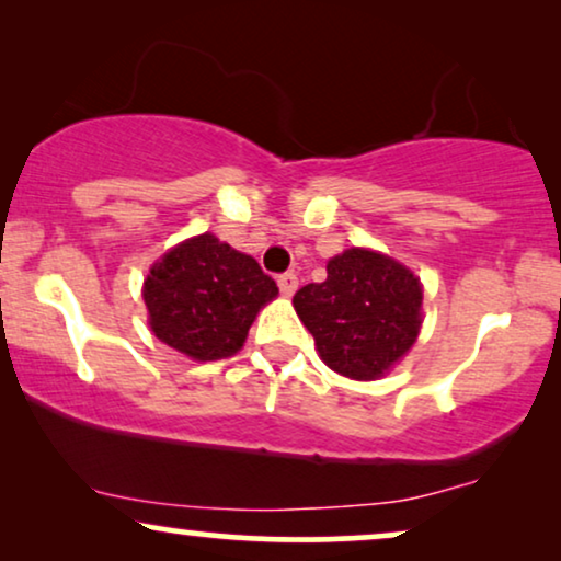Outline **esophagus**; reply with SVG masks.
<instances>
[{
    "mask_svg": "<svg viewBox=\"0 0 561 561\" xmlns=\"http://www.w3.org/2000/svg\"><path fill=\"white\" fill-rule=\"evenodd\" d=\"M276 285H279L282 295H285V297H293V295L297 293V287H300V279H297V274L287 272V274H282L279 279H276Z\"/></svg>",
    "mask_w": 561,
    "mask_h": 561,
    "instance_id": "34e87169",
    "label": "esophagus"
}]
</instances>
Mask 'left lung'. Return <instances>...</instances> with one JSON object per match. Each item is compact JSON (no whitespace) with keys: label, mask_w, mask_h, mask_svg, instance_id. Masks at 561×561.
<instances>
[{"label":"left lung","mask_w":561,"mask_h":561,"mask_svg":"<svg viewBox=\"0 0 561 561\" xmlns=\"http://www.w3.org/2000/svg\"><path fill=\"white\" fill-rule=\"evenodd\" d=\"M325 272V282L293 297L320 362L356 382L390 375L421 335V279L398 259L364 245L335 253Z\"/></svg>","instance_id":"1"}]
</instances>
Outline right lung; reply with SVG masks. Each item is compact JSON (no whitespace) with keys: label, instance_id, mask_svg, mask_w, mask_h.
Returning <instances> with one entry per match:
<instances>
[{"label":"right lung","instance_id":"1","mask_svg":"<svg viewBox=\"0 0 561 561\" xmlns=\"http://www.w3.org/2000/svg\"><path fill=\"white\" fill-rule=\"evenodd\" d=\"M140 293L156 339L203 364L236 356L279 287L256 259L207 230L156 259Z\"/></svg>","mask_w":561,"mask_h":561}]
</instances>
